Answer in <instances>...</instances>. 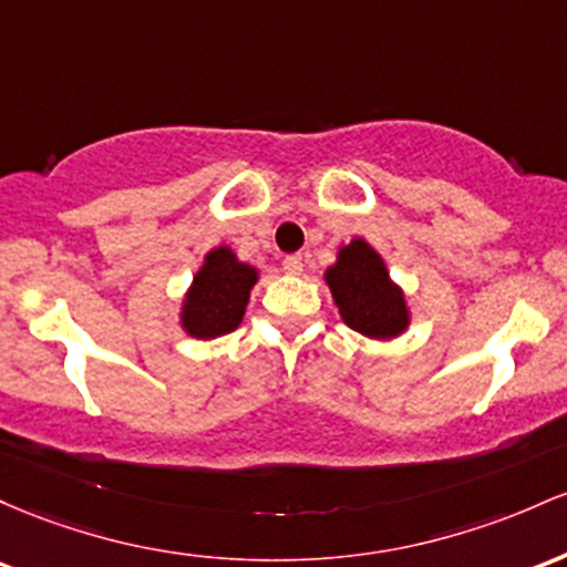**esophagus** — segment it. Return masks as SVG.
<instances>
[{
	"label": "esophagus",
	"mask_w": 567,
	"mask_h": 567,
	"mask_svg": "<svg viewBox=\"0 0 567 567\" xmlns=\"http://www.w3.org/2000/svg\"><path fill=\"white\" fill-rule=\"evenodd\" d=\"M302 267H305L302 254H291V257H286V259H284V270L289 272V276H300Z\"/></svg>",
	"instance_id": "esophagus-1"
}]
</instances>
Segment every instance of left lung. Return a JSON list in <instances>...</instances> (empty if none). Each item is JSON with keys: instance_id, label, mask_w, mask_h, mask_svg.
Here are the masks:
<instances>
[{"instance_id": "left-lung-1", "label": "left lung", "mask_w": 567, "mask_h": 567, "mask_svg": "<svg viewBox=\"0 0 567 567\" xmlns=\"http://www.w3.org/2000/svg\"><path fill=\"white\" fill-rule=\"evenodd\" d=\"M340 318L369 340H396L412 323L404 289L391 278L385 259L364 238L340 246L334 265L323 270Z\"/></svg>"}]
</instances>
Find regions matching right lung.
<instances>
[{
  "label": "right lung",
  "mask_w": 567,
  "mask_h": 567,
  "mask_svg": "<svg viewBox=\"0 0 567 567\" xmlns=\"http://www.w3.org/2000/svg\"><path fill=\"white\" fill-rule=\"evenodd\" d=\"M259 270L240 262L230 246H214L187 286L179 308V327L195 340H214L240 327Z\"/></svg>",
  "instance_id": "1"
}]
</instances>
